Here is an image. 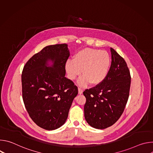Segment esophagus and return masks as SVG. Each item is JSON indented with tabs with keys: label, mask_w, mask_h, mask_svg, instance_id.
<instances>
[{
	"label": "esophagus",
	"mask_w": 153,
	"mask_h": 153,
	"mask_svg": "<svg viewBox=\"0 0 153 153\" xmlns=\"http://www.w3.org/2000/svg\"><path fill=\"white\" fill-rule=\"evenodd\" d=\"M78 91H79V94H81L83 93V90L81 88H78Z\"/></svg>",
	"instance_id": "esophagus-1"
}]
</instances>
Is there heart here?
I'll return each instance as SVG.
<instances>
[{
  "label": "heart",
  "instance_id": "b5f03b06",
  "mask_svg": "<svg viewBox=\"0 0 153 153\" xmlns=\"http://www.w3.org/2000/svg\"><path fill=\"white\" fill-rule=\"evenodd\" d=\"M111 57L105 51L85 48L77 52L72 60L65 63V70L68 78L75 79L81 74L78 81L80 86L98 85L106 79L111 65Z\"/></svg>",
  "mask_w": 153,
  "mask_h": 153
}]
</instances>
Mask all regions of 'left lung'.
Instances as JSON below:
<instances>
[{
  "mask_svg": "<svg viewBox=\"0 0 153 153\" xmlns=\"http://www.w3.org/2000/svg\"><path fill=\"white\" fill-rule=\"evenodd\" d=\"M111 64L108 74L100 84L83 94L85 120L90 126L105 129L114 124L126 105L131 85V75L125 60L111 48Z\"/></svg>",
  "mask_w": 153,
  "mask_h": 153,
  "instance_id": "obj_1",
  "label": "left lung"
}]
</instances>
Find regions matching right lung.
<instances>
[{
	"label": "right lung",
	"mask_w": 153,
	"mask_h": 153,
	"mask_svg": "<svg viewBox=\"0 0 153 153\" xmlns=\"http://www.w3.org/2000/svg\"><path fill=\"white\" fill-rule=\"evenodd\" d=\"M70 54L66 43L49 45L33 56L24 67V103L30 117L43 129L54 130L63 125L78 94L77 86L65 77ZM48 61L53 62L51 67Z\"/></svg>",
	"instance_id": "obj_1"
}]
</instances>
